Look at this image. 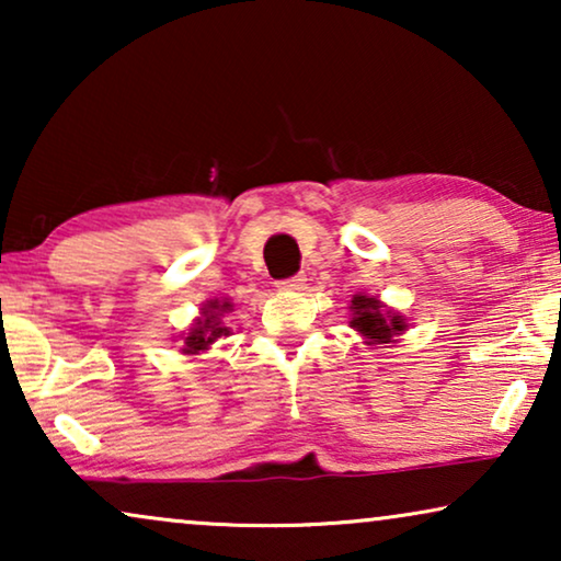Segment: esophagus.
Segmentation results:
<instances>
[{
    "mask_svg": "<svg viewBox=\"0 0 561 561\" xmlns=\"http://www.w3.org/2000/svg\"><path fill=\"white\" fill-rule=\"evenodd\" d=\"M304 283H306V275L304 273H296V275H290V278L278 280V288L280 290H301Z\"/></svg>",
    "mask_w": 561,
    "mask_h": 561,
    "instance_id": "esophagus-1",
    "label": "esophagus"
}]
</instances>
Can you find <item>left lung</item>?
I'll return each instance as SVG.
<instances>
[{"instance_id":"1","label":"left lung","mask_w":561,"mask_h":561,"mask_svg":"<svg viewBox=\"0 0 561 561\" xmlns=\"http://www.w3.org/2000/svg\"><path fill=\"white\" fill-rule=\"evenodd\" d=\"M352 311H355V317H352L350 324L370 342H390V336L405 329V321L401 317H396V313L386 317L382 313L378 298L355 296L352 298Z\"/></svg>"}]
</instances>
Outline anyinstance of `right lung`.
Here are the masks:
<instances>
[{
	"mask_svg": "<svg viewBox=\"0 0 561 561\" xmlns=\"http://www.w3.org/2000/svg\"><path fill=\"white\" fill-rule=\"evenodd\" d=\"M232 309V304L229 301H209L204 306V319H196L194 329H191L186 340H183V344H186V352H191V355H196L198 350H206L214 340H219L221 334H227L229 329L221 327L219 321V313H225Z\"/></svg>",
	"mask_w": 561,
	"mask_h": 561,
	"instance_id": "add662e5",
	"label": "right lung"
}]
</instances>
